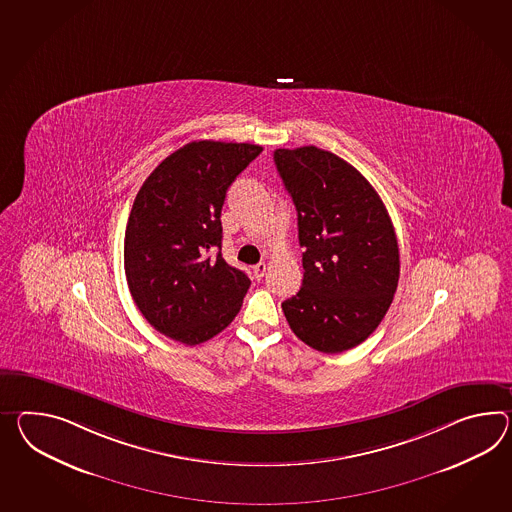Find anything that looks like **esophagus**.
Returning a JSON list of instances; mask_svg holds the SVG:
<instances>
[{
    "label": "esophagus",
    "mask_w": 512,
    "mask_h": 512,
    "mask_svg": "<svg viewBox=\"0 0 512 512\" xmlns=\"http://www.w3.org/2000/svg\"><path fill=\"white\" fill-rule=\"evenodd\" d=\"M266 270H268V264H266V262H259L257 266H253V274H255L257 279H262L264 274H266Z\"/></svg>",
    "instance_id": "obj_1"
}]
</instances>
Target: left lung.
Instances as JSON below:
<instances>
[{
    "label": "left lung",
    "instance_id": "obj_1",
    "mask_svg": "<svg viewBox=\"0 0 512 512\" xmlns=\"http://www.w3.org/2000/svg\"><path fill=\"white\" fill-rule=\"evenodd\" d=\"M275 166L298 211L303 281L283 301L294 335L322 353L370 337L398 288V238L368 179L316 146L275 150Z\"/></svg>",
    "mask_w": 512,
    "mask_h": 512
}]
</instances>
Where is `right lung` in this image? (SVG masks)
I'll return each mask as SVG.
<instances>
[{
	"label": "right lung",
	"mask_w": 512,
	"mask_h": 512,
	"mask_svg": "<svg viewBox=\"0 0 512 512\" xmlns=\"http://www.w3.org/2000/svg\"><path fill=\"white\" fill-rule=\"evenodd\" d=\"M261 146L196 140L168 155L138 190L124 268L138 311L159 333L196 346L224 331L250 288L222 250V205Z\"/></svg>",
	"instance_id": "obj_1"
}]
</instances>
